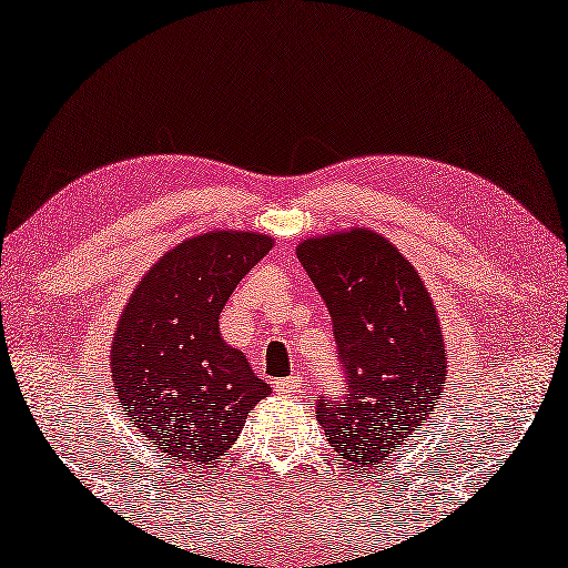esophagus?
Segmentation results:
<instances>
[{
	"label": "esophagus",
	"instance_id": "esophagus-1",
	"mask_svg": "<svg viewBox=\"0 0 568 568\" xmlns=\"http://www.w3.org/2000/svg\"><path fill=\"white\" fill-rule=\"evenodd\" d=\"M274 389H276L278 394H296V392H302V389H304L302 376H290V379H278V382L274 384Z\"/></svg>",
	"mask_w": 568,
	"mask_h": 568
}]
</instances>
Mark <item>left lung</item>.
I'll list each match as a JSON object with an SVG mask.
<instances>
[{"label":"left lung","instance_id":"obj_1","mask_svg":"<svg viewBox=\"0 0 568 568\" xmlns=\"http://www.w3.org/2000/svg\"><path fill=\"white\" fill-rule=\"evenodd\" d=\"M296 256L332 314L346 382L342 399H316V419L352 469L389 464L424 429L446 384L432 296L409 258L372 229L310 236Z\"/></svg>","mask_w":568,"mask_h":568}]
</instances>
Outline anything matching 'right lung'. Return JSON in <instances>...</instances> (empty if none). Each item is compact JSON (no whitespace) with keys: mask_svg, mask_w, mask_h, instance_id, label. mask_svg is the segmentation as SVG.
Instances as JSON below:
<instances>
[{"mask_svg":"<svg viewBox=\"0 0 568 568\" xmlns=\"http://www.w3.org/2000/svg\"><path fill=\"white\" fill-rule=\"evenodd\" d=\"M274 239L206 232L149 268L129 296L112 339V382L142 444L189 469L214 464L242 434L272 386L219 334L236 284Z\"/></svg>","mask_w":568,"mask_h":568,"instance_id":"add662e5","label":"right lung"}]
</instances>
